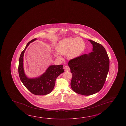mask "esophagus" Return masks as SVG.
Listing matches in <instances>:
<instances>
[{
	"label": "esophagus",
	"mask_w": 126,
	"mask_h": 126,
	"mask_svg": "<svg viewBox=\"0 0 126 126\" xmlns=\"http://www.w3.org/2000/svg\"><path fill=\"white\" fill-rule=\"evenodd\" d=\"M64 69L65 71H69L70 70L69 67L68 66H67V65L64 67Z\"/></svg>",
	"instance_id": "1"
}]
</instances>
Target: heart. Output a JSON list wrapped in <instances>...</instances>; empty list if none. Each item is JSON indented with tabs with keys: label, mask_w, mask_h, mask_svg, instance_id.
Instances as JSON below:
<instances>
[{
	"label": "heart",
	"mask_w": 126,
	"mask_h": 126,
	"mask_svg": "<svg viewBox=\"0 0 126 126\" xmlns=\"http://www.w3.org/2000/svg\"><path fill=\"white\" fill-rule=\"evenodd\" d=\"M85 47L84 42L79 38H68L60 40L58 43L56 49L63 55H67L68 58L74 59L78 57L83 52ZM55 56L61 58L58 54Z\"/></svg>",
	"instance_id": "heart-1"
}]
</instances>
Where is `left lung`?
<instances>
[{
    "mask_svg": "<svg viewBox=\"0 0 126 126\" xmlns=\"http://www.w3.org/2000/svg\"><path fill=\"white\" fill-rule=\"evenodd\" d=\"M89 41L93 45V52L72 59L68 63L72 75V89L86 96L102 89L109 69V58L105 48L100 43Z\"/></svg>",
    "mask_w": 126,
    "mask_h": 126,
    "instance_id": "8db88e82",
    "label": "left lung"
}]
</instances>
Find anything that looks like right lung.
<instances>
[{
  "instance_id": "obj_1",
  "label": "right lung",
  "mask_w": 126,
  "mask_h": 126,
  "mask_svg": "<svg viewBox=\"0 0 126 126\" xmlns=\"http://www.w3.org/2000/svg\"><path fill=\"white\" fill-rule=\"evenodd\" d=\"M36 39V38L32 39L27 43L25 49L21 53L19 61V76L24 85L32 94L37 95H46L50 94L53 90L56 79L59 75L64 72V70L62 68V64L51 65L39 77L35 79L27 78L23 68L24 54L30 43Z\"/></svg>"
}]
</instances>
